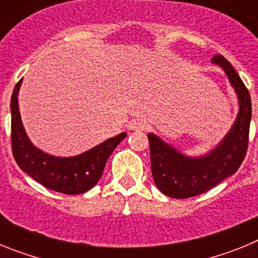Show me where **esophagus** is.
Returning a JSON list of instances; mask_svg holds the SVG:
<instances>
[{"mask_svg":"<svg viewBox=\"0 0 258 258\" xmlns=\"http://www.w3.org/2000/svg\"><path fill=\"white\" fill-rule=\"evenodd\" d=\"M146 122L142 121V120H134V121H132L131 124H129V129L131 131H145L146 129Z\"/></svg>","mask_w":258,"mask_h":258,"instance_id":"1","label":"esophagus"}]
</instances>
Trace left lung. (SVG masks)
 Instances as JSON below:
<instances>
[{
  "label": "left lung",
  "mask_w": 258,
  "mask_h": 258,
  "mask_svg": "<svg viewBox=\"0 0 258 258\" xmlns=\"http://www.w3.org/2000/svg\"><path fill=\"white\" fill-rule=\"evenodd\" d=\"M212 61L225 71L235 89L239 99L238 117L222 142L200 157L184 156L155 134H149L152 177L157 188L169 198L187 199L211 190L234 174L247 154L252 117L249 92L226 58L214 55Z\"/></svg>",
  "instance_id": "1"
}]
</instances>
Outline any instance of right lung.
I'll use <instances>...</instances> for the list:
<instances>
[{
    "mask_svg": "<svg viewBox=\"0 0 258 258\" xmlns=\"http://www.w3.org/2000/svg\"><path fill=\"white\" fill-rule=\"evenodd\" d=\"M22 80L14 88L10 102L11 149L14 159L23 172L46 188L67 195L86 192L99 181L107 159L116 146L126 137V133L109 138L77 156L58 157L45 154L32 145L23 127L18 106Z\"/></svg>",
    "mask_w": 258,
    "mask_h": 258,
    "instance_id": "1",
    "label": "right lung"
}]
</instances>
